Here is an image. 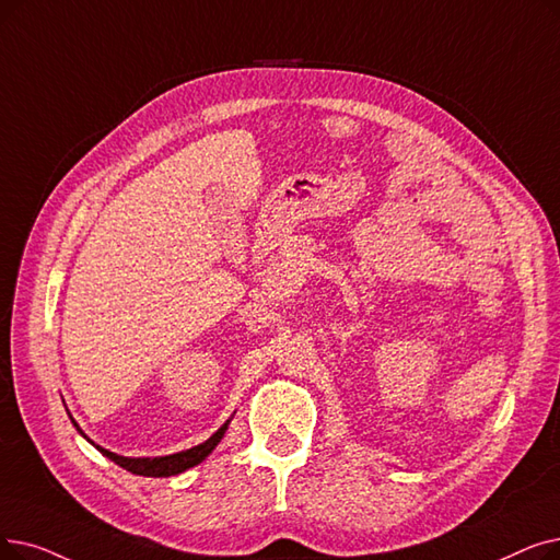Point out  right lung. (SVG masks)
Here are the masks:
<instances>
[{
    "mask_svg": "<svg viewBox=\"0 0 560 560\" xmlns=\"http://www.w3.org/2000/svg\"><path fill=\"white\" fill-rule=\"evenodd\" d=\"M75 423V421H72ZM229 425V423H226ZM226 425H222L220 430H217L210 440L206 442V444H199V446H194V448H189V451H183V453H174V455H166V457H120V455H116V453H109V451H105V448H101L98 446V451L103 453V455H107L109 459H114L118 467H124L126 471H132V474H137V476H155V478H166V476H176V474H180V471H185V469H189V467H194V465H199L201 459H206L210 453H212V448L220 444V440L224 436V432H226ZM75 428H78V423H75ZM80 430V428H78ZM82 432V430H80Z\"/></svg>",
    "mask_w": 560,
    "mask_h": 560,
    "instance_id": "1",
    "label": "right lung"
}]
</instances>
